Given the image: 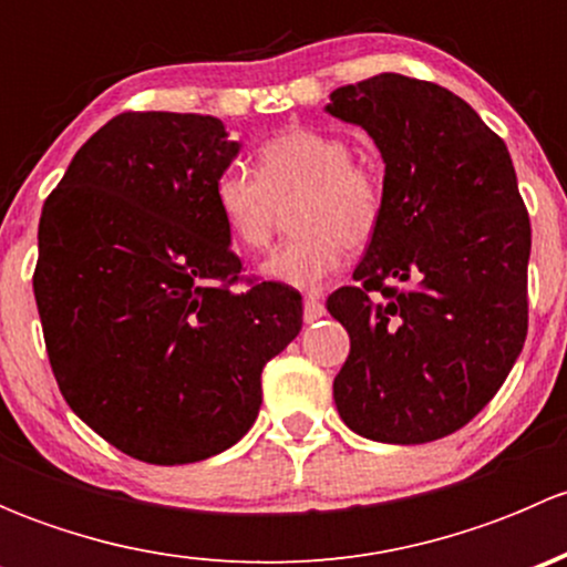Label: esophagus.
<instances>
[{"instance_id":"34e87169","label":"esophagus","mask_w":567,"mask_h":567,"mask_svg":"<svg viewBox=\"0 0 567 567\" xmlns=\"http://www.w3.org/2000/svg\"><path fill=\"white\" fill-rule=\"evenodd\" d=\"M323 316H326L323 301L316 299V296H307L305 299V323H316V320H320Z\"/></svg>"}]
</instances>
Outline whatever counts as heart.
Listing matches in <instances>:
<instances>
[{
    "label": "heart",
    "instance_id": "b5f03b06",
    "mask_svg": "<svg viewBox=\"0 0 567 567\" xmlns=\"http://www.w3.org/2000/svg\"><path fill=\"white\" fill-rule=\"evenodd\" d=\"M257 173L221 169L214 203L238 247L262 251L271 244L282 208L293 236L266 262L271 282L318 290L337 271L346 249H362L384 219V181L370 164L351 158L346 140L290 125L255 151Z\"/></svg>",
    "mask_w": 567,
    "mask_h": 567
}]
</instances>
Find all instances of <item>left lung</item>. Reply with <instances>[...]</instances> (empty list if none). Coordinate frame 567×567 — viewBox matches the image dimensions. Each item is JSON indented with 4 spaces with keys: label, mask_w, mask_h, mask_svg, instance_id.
I'll use <instances>...</instances> for the list:
<instances>
[{
    "label": "left lung",
    "mask_w": 567,
    "mask_h": 567,
    "mask_svg": "<svg viewBox=\"0 0 567 567\" xmlns=\"http://www.w3.org/2000/svg\"><path fill=\"white\" fill-rule=\"evenodd\" d=\"M326 112L386 164L384 219L326 301L351 337L337 411L373 442H436L488 405L527 340L532 230L511 153L466 101L400 73L337 87Z\"/></svg>",
    "instance_id": "8db88e82"
}]
</instances>
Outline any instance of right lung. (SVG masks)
<instances>
[{"label":"right lung","instance_id":"1","mask_svg":"<svg viewBox=\"0 0 567 567\" xmlns=\"http://www.w3.org/2000/svg\"><path fill=\"white\" fill-rule=\"evenodd\" d=\"M241 145L210 114L123 112L45 197L32 277L56 386L136 461H205L255 425L301 296L247 282L214 203Z\"/></svg>","mask_w":567,"mask_h":567}]
</instances>
